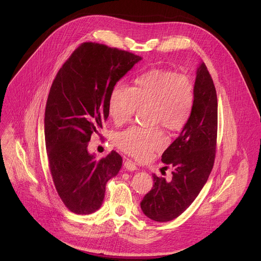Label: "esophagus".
Segmentation results:
<instances>
[{"label": "esophagus", "mask_w": 261, "mask_h": 261, "mask_svg": "<svg viewBox=\"0 0 261 261\" xmlns=\"http://www.w3.org/2000/svg\"><path fill=\"white\" fill-rule=\"evenodd\" d=\"M124 166H125V168H126L127 170H129V171H134V170L137 169V166L135 165V163H133V162L130 161V160L125 161Z\"/></svg>", "instance_id": "34e87169"}]
</instances>
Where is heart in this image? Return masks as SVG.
Returning a JSON list of instances; mask_svg holds the SVG:
<instances>
[{"label":"heart","mask_w":261,"mask_h":261,"mask_svg":"<svg viewBox=\"0 0 261 261\" xmlns=\"http://www.w3.org/2000/svg\"><path fill=\"white\" fill-rule=\"evenodd\" d=\"M192 81L185 74L166 69H152L135 80L131 88L119 84L111 91L108 109L118 125L128 122L139 105H151L154 124L178 131L188 123L194 106ZM116 144L126 154L145 160L165 144L160 128L130 127L116 136Z\"/></svg>","instance_id":"b5f03b06"}]
</instances>
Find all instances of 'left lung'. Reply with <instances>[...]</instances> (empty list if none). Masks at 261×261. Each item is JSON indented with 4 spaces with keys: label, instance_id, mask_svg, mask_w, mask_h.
I'll return each mask as SVG.
<instances>
[{
    "label": "left lung",
    "instance_id": "1",
    "mask_svg": "<svg viewBox=\"0 0 261 261\" xmlns=\"http://www.w3.org/2000/svg\"><path fill=\"white\" fill-rule=\"evenodd\" d=\"M194 91L192 115L162 155V162L172 168V177L166 180L153 174V188L140 202L143 214L157 222L171 221L187 210L203 188L214 166L218 101L204 63L197 69Z\"/></svg>",
    "mask_w": 261,
    "mask_h": 261
}]
</instances>
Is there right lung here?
<instances>
[{"label":"right lung","instance_id":"obj_1","mask_svg":"<svg viewBox=\"0 0 261 261\" xmlns=\"http://www.w3.org/2000/svg\"><path fill=\"white\" fill-rule=\"evenodd\" d=\"M140 60L126 50L85 42L54 80L44 117L46 154L57 192L72 213L89 215L100 208L106 182L122 167L116 151L97 160L89 154L88 142L108 118L111 91Z\"/></svg>","mask_w":261,"mask_h":261}]
</instances>
